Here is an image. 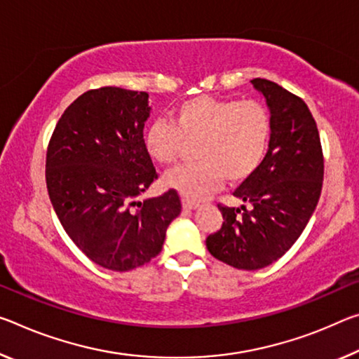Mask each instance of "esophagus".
Returning <instances> with one entry per match:
<instances>
[{
  "label": "esophagus",
  "instance_id": "obj_1",
  "mask_svg": "<svg viewBox=\"0 0 359 359\" xmlns=\"http://www.w3.org/2000/svg\"><path fill=\"white\" fill-rule=\"evenodd\" d=\"M182 208H184L185 210H195V209L200 208V204L189 201V200H182Z\"/></svg>",
  "mask_w": 359,
  "mask_h": 359
}]
</instances>
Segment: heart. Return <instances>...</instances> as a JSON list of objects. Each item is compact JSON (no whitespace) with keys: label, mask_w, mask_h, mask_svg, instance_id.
Instances as JSON below:
<instances>
[{"label":"heart","mask_w":359,"mask_h":359,"mask_svg":"<svg viewBox=\"0 0 359 359\" xmlns=\"http://www.w3.org/2000/svg\"><path fill=\"white\" fill-rule=\"evenodd\" d=\"M271 119L259 102L222 100L209 95L182 102L172 111V124L156 119L144 133V149L153 161L170 164L184 144L196 142L198 163L175 168L163 185L185 200L200 201L224 180L238 184L259 169L269 150Z\"/></svg>","instance_id":"heart-1"}]
</instances>
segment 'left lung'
I'll return each instance as SVG.
<instances>
[{"label":"left lung","instance_id":"8db88e82","mask_svg":"<svg viewBox=\"0 0 359 359\" xmlns=\"http://www.w3.org/2000/svg\"><path fill=\"white\" fill-rule=\"evenodd\" d=\"M251 83L270 111L269 150L259 169L233 193L249 210L220 206L225 222L208 236L206 248L224 264L254 271L276 262L302 235L320 200L324 161L305 102L269 79Z\"/></svg>","mask_w":359,"mask_h":359}]
</instances>
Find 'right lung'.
I'll list each match as a JSON object with an SVG mask.
<instances>
[{
  "label": "right lung",
  "mask_w": 359,
  "mask_h": 359,
  "mask_svg": "<svg viewBox=\"0 0 359 359\" xmlns=\"http://www.w3.org/2000/svg\"><path fill=\"white\" fill-rule=\"evenodd\" d=\"M150 111L147 93L88 90L64 111L48 147L46 184L57 217L79 251L111 271L156 257L182 210L174 190L137 200L156 179L144 149Z\"/></svg>",
  "instance_id": "obj_1"
}]
</instances>
